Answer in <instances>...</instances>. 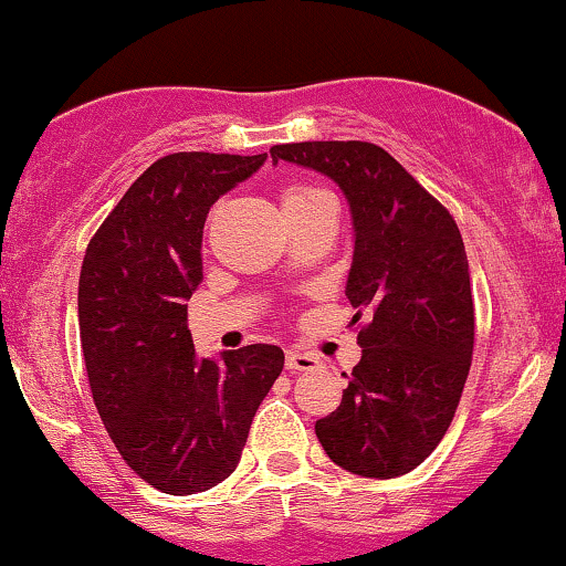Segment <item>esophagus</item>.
<instances>
[{"label": "esophagus", "instance_id": "34e87169", "mask_svg": "<svg viewBox=\"0 0 566 566\" xmlns=\"http://www.w3.org/2000/svg\"><path fill=\"white\" fill-rule=\"evenodd\" d=\"M285 368H289L291 374H301V370H316L319 368V358H314L312 353L289 350L285 353Z\"/></svg>", "mask_w": 566, "mask_h": 566}]
</instances>
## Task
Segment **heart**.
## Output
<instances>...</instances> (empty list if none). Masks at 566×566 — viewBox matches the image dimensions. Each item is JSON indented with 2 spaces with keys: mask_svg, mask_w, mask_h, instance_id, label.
Segmentation results:
<instances>
[{
  "mask_svg": "<svg viewBox=\"0 0 566 566\" xmlns=\"http://www.w3.org/2000/svg\"><path fill=\"white\" fill-rule=\"evenodd\" d=\"M316 192H324L319 188H308V185H291V188L283 190V208L285 206H293V203H301V200L316 196Z\"/></svg>",
  "mask_w": 566,
  "mask_h": 566,
  "instance_id": "obj_1",
  "label": "heart"
}]
</instances>
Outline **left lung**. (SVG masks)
Segmentation results:
<instances>
[{
	"label": "left lung",
	"instance_id": "obj_1",
	"mask_svg": "<svg viewBox=\"0 0 566 566\" xmlns=\"http://www.w3.org/2000/svg\"><path fill=\"white\" fill-rule=\"evenodd\" d=\"M273 165L314 169L350 203L355 250L345 296L374 316L358 332L360 363L316 438L337 467L394 479L443 440L474 353L469 260L453 216L389 151L368 142H301Z\"/></svg>",
	"mask_w": 566,
	"mask_h": 566
}]
</instances>
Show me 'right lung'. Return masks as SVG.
<instances>
[{"mask_svg": "<svg viewBox=\"0 0 566 566\" xmlns=\"http://www.w3.org/2000/svg\"><path fill=\"white\" fill-rule=\"evenodd\" d=\"M265 159H157L84 252L76 306L92 399L123 461L167 494L206 492L237 469L252 417L283 370L277 345L198 358L188 329L208 211Z\"/></svg>", "mask_w": 566, "mask_h": 566, "instance_id": "add662e5", "label": "right lung"}]
</instances>
